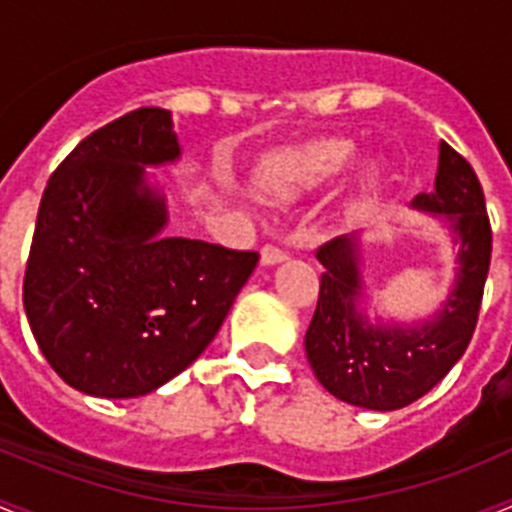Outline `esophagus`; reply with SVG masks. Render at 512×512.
I'll return each instance as SVG.
<instances>
[{"mask_svg": "<svg viewBox=\"0 0 512 512\" xmlns=\"http://www.w3.org/2000/svg\"><path fill=\"white\" fill-rule=\"evenodd\" d=\"M282 261H287V251L279 246H264L261 248V264L264 266H274V264H282Z\"/></svg>", "mask_w": 512, "mask_h": 512, "instance_id": "34e87169", "label": "esophagus"}]
</instances>
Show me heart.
I'll return each instance as SVG.
<instances>
[{
  "mask_svg": "<svg viewBox=\"0 0 512 512\" xmlns=\"http://www.w3.org/2000/svg\"><path fill=\"white\" fill-rule=\"evenodd\" d=\"M356 148L346 138L312 140L307 146L287 148V151L271 156L261 169V187L274 197H300L305 192H318L338 182L351 166H354ZM384 169L382 164L372 161L359 174L348 210L354 215H364L372 207L379 187H382Z\"/></svg>",
  "mask_w": 512,
  "mask_h": 512,
  "instance_id": "1",
  "label": "heart"
}]
</instances>
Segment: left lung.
Masks as SVG:
<instances>
[{
  "label": "left lung",
  "mask_w": 512,
  "mask_h": 512,
  "mask_svg": "<svg viewBox=\"0 0 512 512\" xmlns=\"http://www.w3.org/2000/svg\"><path fill=\"white\" fill-rule=\"evenodd\" d=\"M413 207L446 215L459 248L454 289L423 323H369L361 307L356 235H341L318 248L325 271L305 333V354L325 390L356 408L397 410L433 390L467 351L479 318L492 228L477 174L449 143L438 148L436 189L418 194Z\"/></svg>",
  "instance_id": "8db88e82"
}]
</instances>
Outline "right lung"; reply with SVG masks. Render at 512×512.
I'll list each match as a JSON object with an SVG mask.
<instances>
[{"mask_svg":"<svg viewBox=\"0 0 512 512\" xmlns=\"http://www.w3.org/2000/svg\"><path fill=\"white\" fill-rule=\"evenodd\" d=\"M182 156L171 112L140 107L81 140L48 179L22 302L53 372L125 400L158 390L210 346L256 251L164 238L146 166Z\"/></svg>","mask_w":512,"mask_h":512,"instance_id":"1","label":"right lung"}]
</instances>
